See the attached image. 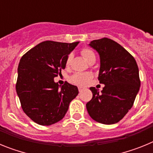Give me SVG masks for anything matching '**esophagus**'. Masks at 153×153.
<instances>
[{
	"label": "esophagus",
	"mask_w": 153,
	"mask_h": 153,
	"mask_svg": "<svg viewBox=\"0 0 153 153\" xmlns=\"http://www.w3.org/2000/svg\"><path fill=\"white\" fill-rule=\"evenodd\" d=\"M78 90H79V92H82L84 89H83V87H80V86H79V87H78Z\"/></svg>",
	"instance_id": "obj_1"
}]
</instances>
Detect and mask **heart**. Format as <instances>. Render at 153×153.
I'll return each instance as SVG.
<instances>
[{"label":"heart","instance_id":"obj_1","mask_svg":"<svg viewBox=\"0 0 153 153\" xmlns=\"http://www.w3.org/2000/svg\"><path fill=\"white\" fill-rule=\"evenodd\" d=\"M81 54L83 55V57L87 61L90 60L91 59H96L95 53H93V51H91V50L87 48V47H85V48L82 49V51H81ZM72 53H70L67 56V60H66V65L67 66H70V63H71V60H72ZM92 77H93V76H92V74L90 73H76V74H73L70 76V81L71 83H74L76 85H78V86H85V85H86L90 82Z\"/></svg>","mask_w":153,"mask_h":153}]
</instances>
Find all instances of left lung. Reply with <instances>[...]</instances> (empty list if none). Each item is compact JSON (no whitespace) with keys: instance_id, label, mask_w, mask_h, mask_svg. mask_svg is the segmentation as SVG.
<instances>
[{"instance_id":"1","label":"left lung","mask_w":153,"mask_h":153,"mask_svg":"<svg viewBox=\"0 0 153 153\" xmlns=\"http://www.w3.org/2000/svg\"><path fill=\"white\" fill-rule=\"evenodd\" d=\"M90 46L100 54L98 79L105 86L101 93L95 87H90L93 98L86 103V109L97 122L117 123L132 108L140 90L137 63L126 50L111 39L94 40Z\"/></svg>"}]
</instances>
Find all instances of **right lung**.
Instances as JSON below:
<instances>
[{"label":"right lung","mask_w":153,"mask_h":153,"mask_svg":"<svg viewBox=\"0 0 153 153\" xmlns=\"http://www.w3.org/2000/svg\"><path fill=\"white\" fill-rule=\"evenodd\" d=\"M79 42L47 40L28 51L18 66L16 91L28 117L41 126L59 122L78 95L77 87L67 81L60 86L53 78L66 67V60Z\"/></svg>","instance_id":"right-lung-1"}]
</instances>
